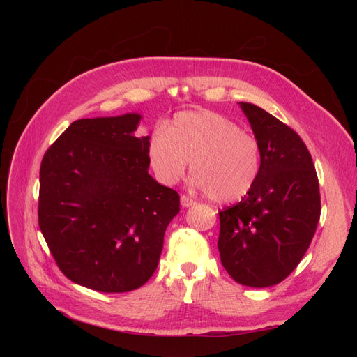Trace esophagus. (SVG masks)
Masks as SVG:
<instances>
[{"label":"esophagus","mask_w":357,"mask_h":357,"mask_svg":"<svg viewBox=\"0 0 357 357\" xmlns=\"http://www.w3.org/2000/svg\"><path fill=\"white\" fill-rule=\"evenodd\" d=\"M180 202H181L183 207H192V205H195V204H197V201H195V199H192V198L185 197V195H183V197L180 198Z\"/></svg>","instance_id":"1"}]
</instances>
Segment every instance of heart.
Wrapping results in <instances>:
<instances>
[{
	"label": "heart",
	"mask_w": 357,
	"mask_h": 357,
	"mask_svg": "<svg viewBox=\"0 0 357 357\" xmlns=\"http://www.w3.org/2000/svg\"><path fill=\"white\" fill-rule=\"evenodd\" d=\"M147 158L156 178L176 185L188 162L193 183L214 202L229 204L248 195L262 169L261 144L255 135L211 110L181 112L149 137Z\"/></svg>",
	"instance_id": "b5f03b06"
}]
</instances>
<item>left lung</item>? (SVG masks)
Returning a JSON list of instances; mask_svg holds the SVG:
<instances>
[{"mask_svg":"<svg viewBox=\"0 0 357 357\" xmlns=\"http://www.w3.org/2000/svg\"><path fill=\"white\" fill-rule=\"evenodd\" d=\"M261 144L262 169L238 204L219 211L220 261L236 283L278 284L311 244L320 219L314 164L301 137L277 117L241 102Z\"/></svg>","mask_w":357,"mask_h":357,"instance_id":"obj_1","label":"left lung"}]
</instances>
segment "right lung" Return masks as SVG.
Here are the masks:
<instances>
[{
	"label": "right lung",
	"instance_id": "add662e5",
	"mask_svg": "<svg viewBox=\"0 0 357 357\" xmlns=\"http://www.w3.org/2000/svg\"><path fill=\"white\" fill-rule=\"evenodd\" d=\"M142 116L80 119L41 160L38 225L71 282L105 294L142 287L158 268L180 197L149 174Z\"/></svg>",
	"mask_w": 357,
	"mask_h": 357
}]
</instances>
